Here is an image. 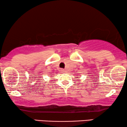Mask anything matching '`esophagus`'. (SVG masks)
Instances as JSON below:
<instances>
[{
	"label": "esophagus",
	"mask_w": 127,
	"mask_h": 127,
	"mask_svg": "<svg viewBox=\"0 0 127 127\" xmlns=\"http://www.w3.org/2000/svg\"><path fill=\"white\" fill-rule=\"evenodd\" d=\"M61 72L63 73H65V70H64V69H61Z\"/></svg>",
	"instance_id": "1"
}]
</instances>
